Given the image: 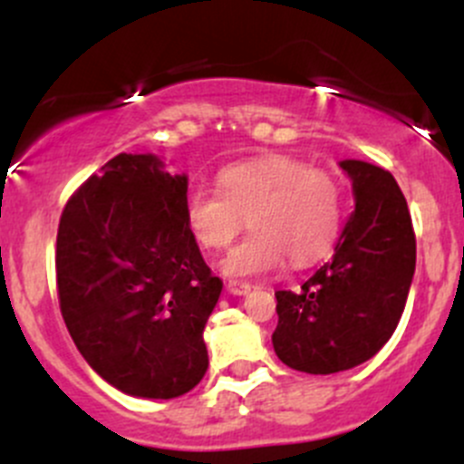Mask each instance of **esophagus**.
I'll return each mask as SVG.
<instances>
[{"label": "esophagus", "mask_w": 464, "mask_h": 464, "mask_svg": "<svg viewBox=\"0 0 464 464\" xmlns=\"http://www.w3.org/2000/svg\"><path fill=\"white\" fill-rule=\"evenodd\" d=\"M227 289L233 294V296H245V294L251 289V285L249 283H242V280H228Z\"/></svg>", "instance_id": "1"}]
</instances>
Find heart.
<instances>
[{
    "label": "heart",
    "instance_id": "obj_1",
    "mask_svg": "<svg viewBox=\"0 0 464 464\" xmlns=\"http://www.w3.org/2000/svg\"><path fill=\"white\" fill-rule=\"evenodd\" d=\"M249 218L254 228L222 262L228 276H258L289 258L292 266L321 260L343 222V193L336 179L294 157H260L224 168L218 193L195 190L184 219L204 251H222Z\"/></svg>",
    "mask_w": 464,
    "mask_h": 464
}]
</instances>
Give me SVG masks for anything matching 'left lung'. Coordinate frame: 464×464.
<instances>
[{"instance_id": "left-lung-1", "label": "left lung", "mask_w": 464, "mask_h": 464, "mask_svg": "<svg viewBox=\"0 0 464 464\" xmlns=\"http://www.w3.org/2000/svg\"><path fill=\"white\" fill-rule=\"evenodd\" d=\"M354 213L332 258L298 292H276L271 341L285 366L330 375L359 366L395 332L415 271V231L395 177L366 161H341Z\"/></svg>"}]
</instances>
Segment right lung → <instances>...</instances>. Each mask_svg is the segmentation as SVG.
<instances>
[{"label":"right lung","instance_id":"obj_1","mask_svg":"<svg viewBox=\"0 0 464 464\" xmlns=\"http://www.w3.org/2000/svg\"><path fill=\"white\" fill-rule=\"evenodd\" d=\"M186 190L152 154H119L60 215L63 319L89 366L134 397H179L208 368L204 325L222 280L186 228Z\"/></svg>","mask_w":464,"mask_h":464}]
</instances>
